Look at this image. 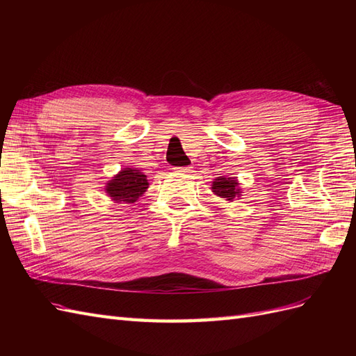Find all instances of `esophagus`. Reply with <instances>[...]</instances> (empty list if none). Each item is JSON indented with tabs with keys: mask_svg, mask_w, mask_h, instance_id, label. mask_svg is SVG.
I'll list each match as a JSON object with an SVG mask.
<instances>
[{
	"mask_svg": "<svg viewBox=\"0 0 356 356\" xmlns=\"http://www.w3.org/2000/svg\"><path fill=\"white\" fill-rule=\"evenodd\" d=\"M178 172H184V174H188V172H191V166H181V168H177Z\"/></svg>",
	"mask_w": 356,
	"mask_h": 356,
	"instance_id": "obj_1",
	"label": "esophagus"
}]
</instances>
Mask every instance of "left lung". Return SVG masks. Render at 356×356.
<instances>
[{
    "label": "left lung",
    "instance_id": "1",
    "mask_svg": "<svg viewBox=\"0 0 356 356\" xmlns=\"http://www.w3.org/2000/svg\"><path fill=\"white\" fill-rule=\"evenodd\" d=\"M212 191L220 197L233 200L236 196L239 195L238 181H236L234 178H225V177L215 178V181L212 182Z\"/></svg>",
    "mask_w": 356,
    "mask_h": 356
}]
</instances>
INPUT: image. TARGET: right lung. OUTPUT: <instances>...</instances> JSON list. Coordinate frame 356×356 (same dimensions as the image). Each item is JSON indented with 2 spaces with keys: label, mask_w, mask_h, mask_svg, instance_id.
Segmentation results:
<instances>
[{
  "label": "right lung",
  "mask_w": 356,
  "mask_h": 356,
  "mask_svg": "<svg viewBox=\"0 0 356 356\" xmlns=\"http://www.w3.org/2000/svg\"><path fill=\"white\" fill-rule=\"evenodd\" d=\"M148 188L147 177L136 169L126 168L106 186V193L115 202L134 203Z\"/></svg>",
  "instance_id": "add662e5"
}]
</instances>
